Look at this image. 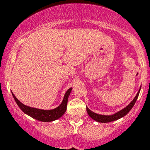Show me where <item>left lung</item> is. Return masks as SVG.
I'll list each match as a JSON object with an SVG mask.
<instances>
[{
  "label": "left lung",
  "mask_w": 150,
  "mask_h": 150,
  "mask_svg": "<svg viewBox=\"0 0 150 150\" xmlns=\"http://www.w3.org/2000/svg\"><path fill=\"white\" fill-rule=\"evenodd\" d=\"M140 90H141V89H140ZM140 90L138 91V92L137 93L136 96H135V98L133 99V100H132V101L131 102V103H130L127 107L123 109V110H121V111L117 112V113L112 115H102L96 114V113L93 112L91 111L90 110H89V108H87V107H86V112H87L88 115L90 116L91 118H92V119L95 120V121H98V122L108 123V122H111V121H116V120L119 119V118H121V117L125 116L130 111V110H132V108L133 107L134 105H135V102H136L137 99H138Z\"/></svg>",
  "instance_id": "obj_1"
}]
</instances>
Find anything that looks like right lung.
Masks as SVG:
<instances>
[{
    "instance_id": "add662e5",
    "label": "right lung",
    "mask_w": 150,
    "mask_h": 150,
    "mask_svg": "<svg viewBox=\"0 0 150 150\" xmlns=\"http://www.w3.org/2000/svg\"><path fill=\"white\" fill-rule=\"evenodd\" d=\"M72 89V88H70V89H69L67 91L65 96H64V100H63L62 103H61V104L60 105L59 107L51 110H39V109L27 107L26 105L23 104L21 102L19 101L12 92V94L15 102L18 105V107H20V109L23 112L26 113V115H29L30 117L35 118V119L38 120V121H43V122H50V121H53L54 120L58 119L59 117H61L65 113L66 110H67L68 98L69 95H70Z\"/></svg>"
}]
</instances>
